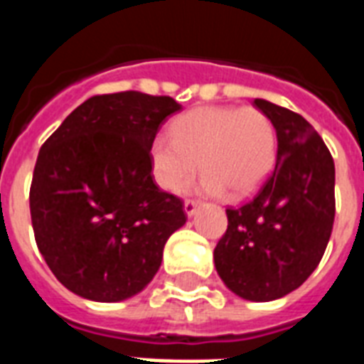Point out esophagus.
<instances>
[{"label":"esophagus","instance_id":"1","mask_svg":"<svg viewBox=\"0 0 364 364\" xmlns=\"http://www.w3.org/2000/svg\"><path fill=\"white\" fill-rule=\"evenodd\" d=\"M185 213H187V217H193L196 211H198L200 208V202H196V200H185Z\"/></svg>","mask_w":364,"mask_h":364}]
</instances>
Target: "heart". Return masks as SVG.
<instances>
[{"mask_svg": "<svg viewBox=\"0 0 364 364\" xmlns=\"http://www.w3.org/2000/svg\"><path fill=\"white\" fill-rule=\"evenodd\" d=\"M277 136L270 117L255 107L208 105L183 113L170 137L156 136L149 147L154 181L168 193H183L196 170L200 191L232 196L253 193L276 164Z\"/></svg>", "mask_w": 364, "mask_h": 364, "instance_id": "b5f03b06", "label": "heart"}]
</instances>
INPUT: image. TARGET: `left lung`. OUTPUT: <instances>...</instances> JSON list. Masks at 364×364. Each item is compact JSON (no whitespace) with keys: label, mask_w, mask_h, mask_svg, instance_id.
Wrapping results in <instances>:
<instances>
[{"label":"left lung","mask_w":364,"mask_h":364,"mask_svg":"<svg viewBox=\"0 0 364 364\" xmlns=\"http://www.w3.org/2000/svg\"><path fill=\"white\" fill-rule=\"evenodd\" d=\"M276 126L272 176L240 208L213 251L217 274L245 300L282 299L317 268L334 223V160L314 126L294 111L257 98Z\"/></svg>","instance_id":"8db88e82"}]
</instances>
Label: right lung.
<instances>
[{"label": "right lung", "mask_w": 364, "mask_h": 364, "mask_svg": "<svg viewBox=\"0 0 364 364\" xmlns=\"http://www.w3.org/2000/svg\"><path fill=\"white\" fill-rule=\"evenodd\" d=\"M181 111L170 96H92L43 143L30 188L31 227L43 259L82 299L119 302L147 287L183 202L153 181L149 147Z\"/></svg>", "instance_id": "obj_1"}]
</instances>
